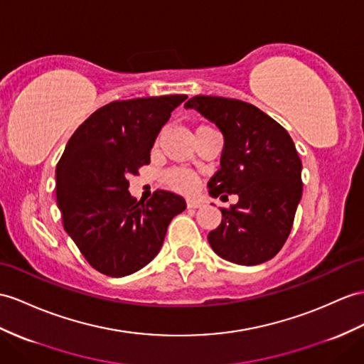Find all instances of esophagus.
I'll return each instance as SVG.
<instances>
[{
    "label": "esophagus",
    "mask_w": 364,
    "mask_h": 364,
    "mask_svg": "<svg viewBox=\"0 0 364 364\" xmlns=\"http://www.w3.org/2000/svg\"><path fill=\"white\" fill-rule=\"evenodd\" d=\"M202 205L200 199H194V198H188L187 199V207L188 208H199Z\"/></svg>",
    "instance_id": "1"
}]
</instances>
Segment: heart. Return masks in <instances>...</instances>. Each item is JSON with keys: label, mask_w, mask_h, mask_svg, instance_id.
Returning <instances> with one entry per match:
<instances>
[{"label": "heart", "mask_w": 364, "mask_h": 364, "mask_svg": "<svg viewBox=\"0 0 364 364\" xmlns=\"http://www.w3.org/2000/svg\"><path fill=\"white\" fill-rule=\"evenodd\" d=\"M165 182L174 190L190 193L196 188L198 177L191 171L182 170V168H174V170H170L165 174Z\"/></svg>", "instance_id": "heart-1"}]
</instances>
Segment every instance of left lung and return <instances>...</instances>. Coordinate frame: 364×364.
Here are the masks:
<instances>
[{
    "label": "left lung",
    "instance_id": "8db88e82",
    "mask_svg": "<svg viewBox=\"0 0 364 364\" xmlns=\"http://www.w3.org/2000/svg\"><path fill=\"white\" fill-rule=\"evenodd\" d=\"M220 129V168L208 182L211 198L237 194L220 208L223 223L208 233L216 255L256 265L277 255L294 225L303 194L301 159L289 132L256 106L225 97L196 95L185 103Z\"/></svg>",
    "mask_w": 364,
    "mask_h": 364
}]
</instances>
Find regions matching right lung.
<instances>
[{
	"instance_id": "right-lung-1",
	"label": "right lung",
	"mask_w": 364,
	"mask_h": 364,
	"mask_svg": "<svg viewBox=\"0 0 364 364\" xmlns=\"http://www.w3.org/2000/svg\"><path fill=\"white\" fill-rule=\"evenodd\" d=\"M187 95L117 100L102 106L69 139L57 164V203L66 233L95 270L120 278L154 259L183 198L157 190L146 202L128 177L149 164L159 131Z\"/></svg>"
}]
</instances>
